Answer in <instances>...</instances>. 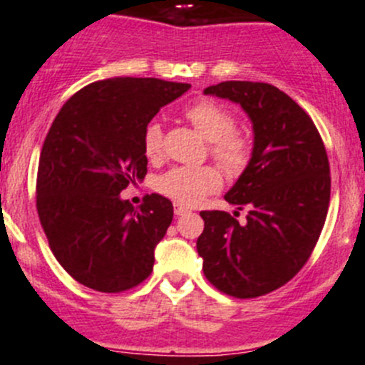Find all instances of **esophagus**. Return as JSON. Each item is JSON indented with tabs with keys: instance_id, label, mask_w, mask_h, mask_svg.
Instances as JSON below:
<instances>
[{
	"instance_id": "obj_1",
	"label": "esophagus",
	"mask_w": 365,
	"mask_h": 365,
	"mask_svg": "<svg viewBox=\"0 0 365 365\" xmlns=\"http://www.w3.org/2000/svg\"><path fill=\"white\" fill-rule=\"evenodd\" d=\"M185 212H189V209H187V207H183L182 203H175V215L176 216H182V215H185Z\"/></svg>"
}]
</instances>
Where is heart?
Masks as SVG:
<instances>
[{"mask_svg":"<svg viewBox=\"0 0 365 365\" xmlns=\"http://www.w3.org/2000/svg\"><path fill=\"white\" fill-rule=\"evenodd\" d=\"M185 118L205 140L211 142V156L223 169L236 175L251 158V136L236 130V118L225 105L215 100H198L185 109ZM163 150L160 123L153 121L143 130V153L149 160H158ZM222 187V175L216 167H175L156 180V189L182 205H196L207 195Z\"/></svg>","mask_w":365,"mask_h":365,"instance_id":"1","label":"heart"}]
</instances>
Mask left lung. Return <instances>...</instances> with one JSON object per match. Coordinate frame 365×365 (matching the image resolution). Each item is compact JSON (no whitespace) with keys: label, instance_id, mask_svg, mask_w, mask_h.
Returning <instances> with one entry per match:
<instances>
[{"label":"left lung","instance_id":"obj_1","mask_svg":"<svg viewBox=\"0 0 365 365\" xmlns=\"http://www.w3.org/2000/svg\"><path fill=\"white\" fill-rule=\"evenodd\" d=\"M203 94L240 103L255 133L251 160L225 195L240 211L247 207L245 222L200 212L203 274L229 297H262L287 284L317 245L331 196L326 147L309 114L272 85L222 81Z\"/></svg>","mask_w":365,"mask_h":365}]
</instances>
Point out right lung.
<instances>
[{"mask_svg":"<svg viewBox=\"0 0 365 365\" xmlns=\"http://www.w3.org/2000/svg\"><path fill=\"white\" fill-rule=\"evenodd\" d=\"M189 88L156 78L94 81L52 121L39 154L36 205L56 260L85 287L121 293L153 271L173 203L147 195L134 207L120 192L145 178L149 121Z\"/></svg>","mask_w":365,"mask_h":365,"instance_id":"right-lung-1","label":"right lung"}]
</instances>
